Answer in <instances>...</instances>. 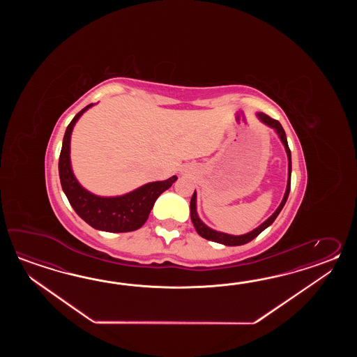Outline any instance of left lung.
<instances>
[{"label": "left lung", "mask_w": 357, "mask_h": 357, "mask_svg": "<svg viewBox=\"0 0 357 357\" xmlns=\"http://www.w3.org/2000/svg\"><path fill=\"white\" fill-rule=\"evenodd\" d=\"M258 117L260 121L264 122L269 128L275 130V132L278 134V137L281 139L282 143L284 145V149H286V152H287V157H289V180H287V189H286V192H284V197L282 199V203L280 204V206L277 208V211H275L266 222H263L259 227L252 229L251 232L246 234V235L234 236L223 234V232H218V231H214V229L208 227L206 225H204V223L200 220L197 213V192L194 191V194H192V197H191V202H190V215H191V222H192L194 227L197 229V234L202 236V237L206 238V240H211V241H214V243H223V245H226V246H240V245H243V243H250L251 240H254L260 232H263L266 227H269V226L273 223L274 220L278 217V214L281 213L282 208L284 206L286 202H287L289 189H291V171H292V165H291V151H289V143H287L286 132H284V130L282 128L281 123L277 121V120H273L272 117H269L268 114L260 112V114H258Z\"/></svg>", "instance_id": "left-lung-1"}]
</instances>
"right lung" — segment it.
Returning a JSON list of instances; mask_svg holds the SVG:
<instances>
[{
  "label": "right lung",
  "instance_id": "right-lung-1",
  "mask_svg": "<svg viewBox=\"0 0 357 357\" xmlns=\"http://www.w3.org/2000/svg\"><path fill=\"white\" fill-rule=\"evenodd\" d=\"M93 105L83 108L68 123L59 160L61 186L77 215L89 226L106 232H130L144 225L157 197L172 186L176 176L165 181L149 182L121 197H97L77 182L70 162V139L75 122Z\"/></svg>",
  "mask_w": 357,
  "mask_h": 357
}]
</instances>
